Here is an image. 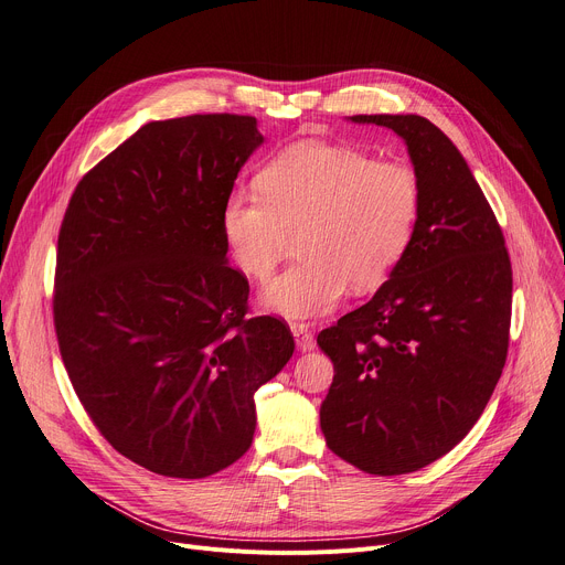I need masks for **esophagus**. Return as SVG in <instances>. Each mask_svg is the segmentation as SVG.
I'll return each instance as SVG.
<instances>
[{
  "label": "esophagus",
  "instance_id": "obj_1",
  "mask_svg": "<svg viewBox=\"0 0 565 565\" xmlns=\"http://www.w3.org/2000/svg\"><path fill=\"white\" fill-rule=\"evenodd\" d=\"M290 332L295 337V343H298L300 352H311L316 348V339L311 334V330L307 328L305 322H292L290 324Z\"/></svg>",
  "mask_w": 565,
  "mask_h": 565
}]
</instances>
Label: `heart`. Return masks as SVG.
Listing matches in <instances>:
<instances>
[{"instance_id":"obj_1","label":"heart","mask_w":565,"mask_h":565,"mask_svg":"<svg viewBox=\"0 0 565 565\" xmlns=\"http://www.w3.org/2000/svg\"><path fill=\"white\" fill-rule=\"evenodd\" d=\"M256 190L260 200L226 199L222 235L237 270L256 281L275 273L298 235L300 263L260 292V305L288 320L334 311L348 286L380 288L407 254L422 215L414 169L322 141L284 148L256 175Z\"/></svg>"}]
</instances>
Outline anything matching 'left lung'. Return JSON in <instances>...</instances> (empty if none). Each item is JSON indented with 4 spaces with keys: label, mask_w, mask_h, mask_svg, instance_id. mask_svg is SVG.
<instances>
[{
    "label": "left lung",
    "mask_w": 565,
    "mask_h": 565,
    "mask_svg": "<svg viewBox=\"0 0 565 565\" xmlns=\"http://www.w3.org/2000/svg\"><path fill=\"white\" fill-rule=\"evenodd\" d=\"M394 130L422 183L414 241L373 298L318 334L334 364L328 447L366 473L417 471L471 430L509 352L513 273L503 235L454 141L417 114H358Z\"/></svg>",
    "instance_id": "1"
}]
</instances>
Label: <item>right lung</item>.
Returning a JSON list of instances; mask_svg holds the SVG:
<instances>
[{
	"label": "right lung",
	"mask_w": 565,
	"mask_h": 565,
	"mask_svg": "<svg viewBox=\"0 0 565 565\" xmlns=\"http://www.w3.org/2000/svg\"><path fill=\"white\" fill-rule=\"evenodd\" d=\"M254 116L141 126L75 188L58 231L54 328L88 417L148 471L203 479L254 439V394L292 358L273 316L245 318L222 207L263 143Z\"/></svg>",
	"instance_id": "right-lung-1"
}]
</instances>
